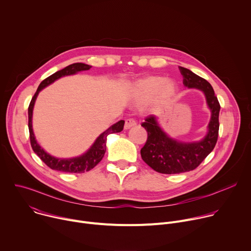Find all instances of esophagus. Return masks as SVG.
<instances>
[{
  "mask_svg": "<svg viewBox=\"0 0 251 251\" xmlns=\"http://www.w3.org/2000/svg\"><path fill=\"white\" fill-rule=\"evenodd\" d=\"M136 124H137V122H136L134 119H132V118H129V119H126V120H125V125H124V128H125V129H129V128H131V127L135 126Z\"/></svg>",
  "mask_w": 251,
  "mask_h": 251,
  "instance_id": "esophagus-1",
  "label": "esophagus"
}]
</instances>
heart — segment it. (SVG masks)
<instances>
[{
  "instance_id": "heart-1",
  "label": "heart",
  "mask_w": 251,
  "mask_h": 251,
  "mask_svg": "<svg viewBox=\"0 0 251 251\" xmlns=\"http://www.w3.org/2000/svg\"><path fill=\"white\" fill-rule=\"evenodd\" d=\"M176 85L162 76L152 75L140 80L135 88V96L139 102H148L154 98L158 106L167 104L175 96Z\"/></svg>"
}]
</instances>
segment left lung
I'll list each match as a JSON object with an SVG mask.
<instances>
[{"mask_svg":"<svg viewBox=\"0 0 251 251\" xmlns=\"http://www.w3.org/2000/svg\"><path fill=\"white\" fill-rule=\"evenodd\" d=\"M183 75V83L189 88L203 91L211 111L208 133L203 140L195 143H182L168 137L159 127L154 115L146 117L141 126L148 133L141 157L149 167L161 174H181L195 170L207 157L217 144L219 137V115L221 105L214 95L212 86L202 77L195 75L188 68L178 66Z\"/></svg>","mask_w":251,"mask_h":251,"instance_id":"left-lung-1","label":"left lung"}]
</instances>
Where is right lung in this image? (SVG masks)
<instances>
[{
  "label": "right lung",
  "instance_id": "add662e5",
  "mask_svg": "<svg viewBox=\"0 0 251 251\" xmlns=\"http://www.w3.org/2000/svg\"><path fill=\"white\" fill-rule=\"evenodd\" d=\"M90 67L91 66L88 64L77 62V63L70 64V65L64 67L63 69L56 71L55 74L51 75L50 76L47 77L46 79H44L41 82L40 86L38 87L37 91H35L34 95L32 96L31 100H30V103L28 105V131H29L30 146H31L33 152L41 158V160L48 167H50L52 170L65 172V173H71V174H74V173L79 174V173H84V172L90 171L104 157V154L106 151L107 136H108L109 134H112V133L121 132L123 130L124 120H120L116 124L112 125L109 129H107L105 132H103L96 139L95 143L92 145V147L87 151V153H85L84 155H82L80 157L74 158V159H56L54 157H51L47 152H45L44 149H42L41 146L38 144L37 141H35V138H34V135L32 132V128H31V117H32V109H33L34 101H35V99H37L39 92L43 88H45L49 84L52 83L54 80L58 79L61 76L75 75L81 70H88V69H90Z\"/></svg>",
  "mask_w": 251,
  "mask_h": 251
}]
</instances>
